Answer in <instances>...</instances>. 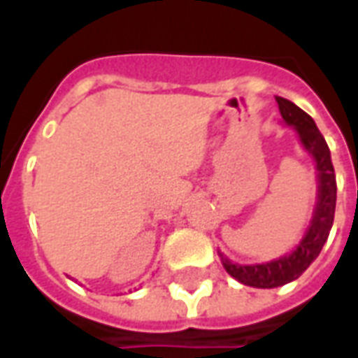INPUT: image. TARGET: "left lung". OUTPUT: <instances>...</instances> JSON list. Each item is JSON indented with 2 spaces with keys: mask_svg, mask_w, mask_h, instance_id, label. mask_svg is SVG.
Here are the masks:
<instances>
[{
  "mask_svg": "<svg viewBox=\"0 0 358 358\" xmlns=\"http://www.w3.org/2000/svg\"><path fill=\"white\" fill-rule=\"evenodd\" d=\"M276 103H278L282 120L296 129L301 145L317 164L318 194L309 229L292 254L278 257L275 262L259 263V265H238L221 255L227 273L238 282L254 286V288H278L303 275L305 268L317 259L324 242L328 240L334 223V211H336V190H338L336 173H334L332 158H330V148L326 145L322 133L318 131L311 116L292 101L276 96Z\"/></svg>",
  "mask_w": 358,
  "mask_h": 358,
  "instance_id": "8db88e82",
  "label": "left lung"
}]
</instances>
